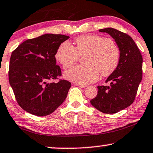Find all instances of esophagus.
<instances>
[{"instance_id": "obj_1", "label": "esophagus", "mask_w": 153, "mask_h": 153, "mask_svg": "<svg viewBox=\"0 0 153 153\" xmlns=\"http://www.w3.org/2000/svg\"><path fill=\"white\" fill-rule=\"evenodd\" d=\"M77 86L81 87V88H86V86L84 84H77Z\"/></svg>"}]
</instances>
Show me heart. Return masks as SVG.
<instances>
[{
  "label": "heart",
  "mask_w": 153,
  "mask_h": 153,
  "mask_svg": "<svg viewBox=\"0 0 153 153\" xmlns=\"http://www.w3.org/2000/svg\"><path fill=\"white\" fill-rule=\"evenodd\" d=\"M76 46L65 41L57 48L55 58L62 68L72 67L80 57L85 55V65L73 67L65 72L67 80L81 84L94 82L100 73L108 76L117 68L120 59V51L110 39L98 35H84L75 41Z\"/></svg>",
  "instance_id": "b5f03b06"
}]
</instances>
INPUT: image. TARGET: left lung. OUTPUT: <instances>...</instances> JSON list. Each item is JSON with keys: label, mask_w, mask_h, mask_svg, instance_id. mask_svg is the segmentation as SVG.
<instances>
[{"label": "left lung", "mask_w": 153, "mask_h": 153, "mask_svg": "<svg viewBox=\"0 0 153 153\" xmlns=\"http://www.w3.org/2000/svg\"><path fill=\"white\" fill-rule=\"evenodd\" d=\"M99 31L108 33L114 39L120 51V59L117 68L105 81H110V85L98 86V94L91 104L103 113L114 114L134 102L142 80L143 57L130 36L110 27Z\"/></svg>", "instance_id": "1"}]
</instances>
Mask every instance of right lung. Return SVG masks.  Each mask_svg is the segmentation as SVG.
I'll list each match as a JSON object with an SVG mask.
<instances>
[{"label":"right lung","instance_id":"1","mask_svg":"<svg viewBox=\"0 0 153 153\" xmlns=\"http://www.w3.org/2000/svg\"><path fill=\"white\" fill-rule=\"evenodd\" d=\"M68 36L45 33L21 43L12 53L9 66V82L19 105L36 116L53 113L67 98L71 83L59 80L55 53Z\"/></svg>","mask_w":153,"mask_h":153}]
</instances>
